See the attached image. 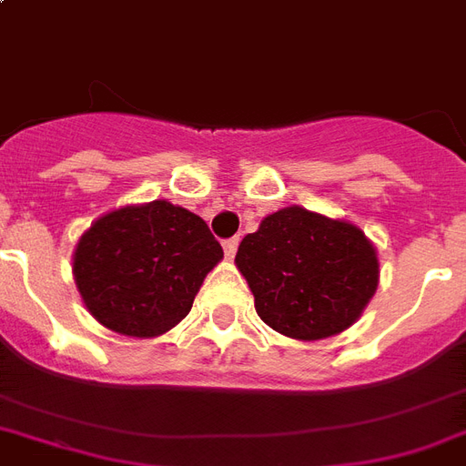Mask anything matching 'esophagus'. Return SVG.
<instances>
[{"label": "esophagus", "mask_w": 466, "mask_h": 466, "mask_svg": "<svg viewBox=\"0 0 466 466\" xmlns=\"http://www.w3.org/2000/svg\"><path fill=\"white\" fill-rule=\"evenodd\" d=\"M222 247H225V254L229 258L237 254V248H239V237H232V239H225L222 241Z\"/></svg>", "instance_id": "obj_1"}]
</instances>
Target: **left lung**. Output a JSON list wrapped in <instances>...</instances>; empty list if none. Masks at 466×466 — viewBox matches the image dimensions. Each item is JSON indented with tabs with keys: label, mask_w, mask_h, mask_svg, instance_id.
Masks as SVG:
<instances>
[{
	"label": "left lung",
	"mask_w": 466,
	"mask_h": 466,
	"mask_svg": "<svg viewBox=\"0 0 466 466\" xmlns=\"http://www.w3.org/2000/svg\"><path fill=\"white\" fill-rule=\"evenodd\" d=\"M258 318L293 339H322L360 318L379 283L371 241L303 208L273 212L237 251Z\"/></svg>",
	"instance_id": "left-lung-1"
}]
</instances>
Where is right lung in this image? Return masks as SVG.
<instances>
[{
	"mask_svg": "<svg viewBox=\"0 0 466 466\" xmlns=\"http://www.w3.org/2000/svg\"><path fill=\"white\" fill-rule=\"evenodd\" d=\"M222 258L205 219L166 200L122 208L83 234L73 258L92 318L129 337H156L186 318Z\"/></svg>",
	"mask_w": 466,
	"mask_h": 466,
	"instance_id": "obj_1",
	"label": "right lung"
}]
</instances>
